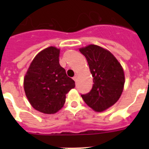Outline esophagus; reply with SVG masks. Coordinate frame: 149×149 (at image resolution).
I'll return each mask as SVG.
<instances>
[{
	"label": "esophagus",
	"instance_id": "1",
	"mask_svg": "<svg viewBox=\"0 0 149 149\" xmlns=\"http://www.w3.org/2000/svg\"><path fill=\"white\" fill-rule=\"evenodd\" d=\"M73 80L75 81H77V76H73Z\"/></svg>",
	"mask_w": 149,
	"mask_h": 149
}]
</instances>
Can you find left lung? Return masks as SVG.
I'll list each match as a JSON object with an SVG mask.
<instances>
[{"instance_id":"obj_1","label":"left lung","mask_w":149,"mask_h":149,"mask_svg":"<svg viewBox=\"0 0 149 149\" xmlns=\"http://www.w3.org/2000/svg\"><path fill=\"white\" fill-rule=\"evenodd\" d=\"M79 51L86 58L94 82L91 91L81 97L94 111L102 112L120 97L125 84L124 71L115 56L101 47L90 45Z\"/></svg>"}]
</instances>
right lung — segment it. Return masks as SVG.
<instances>
[{
  "label": "right lung",
  "mask_w": 149,
  "mask_h": 149,
  "mask_svg": "<svg viewBox=\"0 0 149 149\" xmlns=\"http://www.w3.org/2000/svg\"><path fill=\"white\" fill-rule=\"evenodd\" d=\"M60 49L49 47L37 54L24 80L25 94L31 106L40 112L54 114L63 107L65 95L75 87L59 63Z\"/></svg>",
  "instance_id": "right-lung-1"
}]
</instances>
